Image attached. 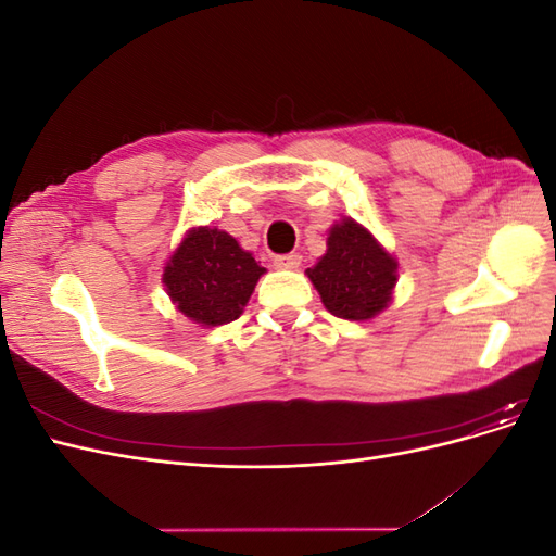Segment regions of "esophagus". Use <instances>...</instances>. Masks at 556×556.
Wrapping results in <instances>:
<instances>
[{"mask_svg":"<svg viewBox=\"0 0 556 556\" xmlns=\"http://www.w3.org/2000/svg\"><path fill=\"white\" fill-rule=\"evenodd\" d=\"M276 268H282V271H294V268L301 266V255H296V252H290V255H280L274 260Z\"/></svg>","mask_w":556,"mask_h":556,"instance_id":"34e87169","label":"esophagus"}]
</instances>
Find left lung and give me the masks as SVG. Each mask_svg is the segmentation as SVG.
<instances>
[{
	"label": "left lung",
	"instance_id": "1",
	"mask_svg": "<svg viewBox=\"0 0 556 556\" xmlns=\"http://www.w3.org/2000/svg\"><path fill=\"white\" fill-rule=\"evenodd\" d=\"M306 276L331 315L362 323L392 304L399 262L364 225L343 217L327 231V252Z\"/></svg>",
	"mask_w": 556,
	"mask_h": 556
}]
</instances>
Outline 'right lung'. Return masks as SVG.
I'll return each mask as SVG.
<instances>
[{
	"label": "right lung",
	"mask_w": 556,
	"mask_h": 556,
	"mask_svg": "<svg viewBox=\"0 0 556 556\" xmlns=\"http://www.w3.org/2000/svg\"><path fill=\"white\" fill-rule=\"evenodd\" d=\"M266 274L231 233L192 227L164 264L162 282L172 304L199 327H220L241 317Z\"/></svg>",
	"instance_id": "right-lung-1"
}]
</instances>
